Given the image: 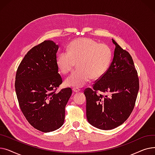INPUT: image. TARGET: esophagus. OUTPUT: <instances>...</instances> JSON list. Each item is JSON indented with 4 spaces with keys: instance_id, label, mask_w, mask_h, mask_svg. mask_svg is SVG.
Masks as SVG:
<instances>
[{
    "instance_id": "esophagus-1",
    "label": "esophagus",
    "mask_w": 155,
    "mask_h": 155,
    "mask_svg": "<svg viewBox=\"0 0 155 155\" xmlns=\"http://www.w3.org/2000/svg\"><path fill=\"white\" fill-rule=\"evenodd\" d=\"M72 91L74 92V93H77V92H78L79 91H80V90L78 88H72Z\"/></svg>"
}]
</instances>
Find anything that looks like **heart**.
I'll use <instances>...</instances> for the list:
<instances>
[{"mask_svg": "<svg viewBox=\"0 0 155 155\" xmlns=\"http://www.w3.org/2000/svg\"><path fill=\"white\" fill-rule=\"evenodd\" d=\"M112 58L110 48L91 38H78L68 46L67 51L60 52L56 65L61 73L67 74L77 62V70L64 81L66 86L80 88L92 78H102L108 70Z\"/></svg>", "mask_w": 155, "mask_h": 155, "instance_id": "heart-1", "label": "heart"}]
</instances>
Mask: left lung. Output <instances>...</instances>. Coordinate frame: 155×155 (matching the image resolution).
Segmentation results:
<instances>
[{
	"label": "left lung",
	"instance_id": "left-lung-1",
	"mask_svg": "<svg viewBox=\"0 0 155 155\" xmlns=\"http://www.w3.org/2000/svg\"><path fill=\"white\" fill-rule=\"evenodd\" d=\"M112 40L116 47L108 70L93 85V90L87 88L84 92L87 120L102 130L114 129L127 119L134 107L140 87L131 56ZM98 91L108 95L97 94Z\"/></svg>",
	"mask_w": 155,
	"mask_h": 155
}]
</instances>
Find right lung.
Masks as SVG:
<instances>
[{
  "label": "right lung",
  "instance_id": "add662e5",
  "mask_svg": "<svg viewBox=\"0 0 155 155\" xmlns=\"http://www.w3.org/2000/svg\"><path fill=\"white\" fill-rule=\"evenodd\" d=\"M59 46L46 40L24 56L15 75V89L21 111L35 129L49 133L63 124L70 88L56 92L62 83L58 73L56 53Z\"/></svg>",
  "mask_w": 155,
  "mask_h": 155
}]
</instances>
